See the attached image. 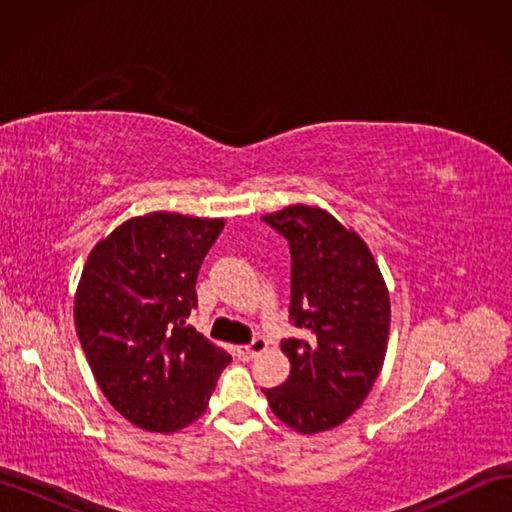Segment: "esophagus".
I'll return each mask as SVG.
<instances>
[{
  "instance_id": "obj_1",
  "label": "esophagus",
  "mask_w": 512,
  "mask_h": 512,
  "mask_svg": "<svg viewBox=\"0 0 512 512\" xmlns=\"http://www.w3.org/2000/svg\"><path fill=\"white\" fill-rule=\"evenodd\" d=\"M268 347V343H266V339H262V336H257V339L250 343V345H244V347H239L237 350V354L244 358V361H253L255 356H259L262 354L264 350Z\"/></svg>"
}]
</instances>
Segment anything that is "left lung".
Returning a JSON list of instances; mask_svg holds the SVG:
<instances>
[{
    "mask_svg": "<svg viewBox=\"0 0 512 512\" xmlns=\"http://www.w3.org/2000/svg\"><path fill=\"white\" fill-rule=\"evenodd\" d=\"M264 222L290 244V321L303 330L281 343L288 380L264 394L290 429L328 431L363 405L383 367L389 292L361 235L325 209L290 204Z\"/></svg>",
    "mask_w": 512,
    "mask_h": 512,
    "instance_id": "1",
    "label": "left lung"
}]
</instances>
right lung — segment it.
Here are the masks:
<instances>
[{
    "label": "right lung",
    "mask_w": 512,
    "mask_h": 512,
    "mask_svg": "<svg viewBox=\"0 0 512 512\" xmlns=\"http://www.w3.org/2000/svg\"><path fill=\"white\" fill-rule=\"evenodd\" d=\"M222 217L156 211L101 239L83 266L74 325L110 405L136 427L173 433L198 420L231 363L187 325L202 259Z\"/></svg>",
    "instance_id": "1"
}]
</instances>
